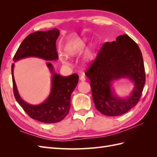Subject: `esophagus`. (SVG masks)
Segmentation results:
<instances>
[{
    "label": "esophagus",
    "instance_id": "34e87169",
    "mask_svg": "<svg viewBox=\"0 0 157 157\" xmlns=\"http://www.w3.org/2000/svg\"><path fill=\"white\" fill-rule=\"evenodd\" d=\"M80 81H81V82H84L85 80H86V78L84 77V76L81 75V76H80Z\"/></svg>",
    "mask_w": 157,
    "mask_h": 157
}]
</instances>
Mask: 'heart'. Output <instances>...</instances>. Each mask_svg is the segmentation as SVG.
<instances>
[{
    "label": "heart",
    "mask_w": 157,
    "mask_h": 157,
    "mask_svg": "<svg viewBox=\"0 0 157 157\" xmlns=\"http://www.w3.org/2000/svg\"><path fill=\"white\" fill-rule=\"evenodd\" d=\"M86 42L87 40L84 39V38H76V39L69 41L65 47V52L66 55L69 57H75L78 55L84 49L86 44ZM92 54L93 52L92 49L88 50L86 54V58H90L92 56ZM59 59L62 64L66 65H71L67 58L65 56L62 54L59 55Z\"/></svg>",
    "instance_id": "b5f03b06"
}]
</instances>
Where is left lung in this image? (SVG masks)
<instances>
[{"mask_svg":"<svg viewBox=\"0 0 157 157\" xmlns=\"http://www.w3.org/2000/svg\"><path fill=\"white\" fill-rule=\"evenodd\" d=\"M85 75L90 80L95 106L101 113L111 117L123 115L134 107L145 82L141 50L127 35L105 42ZM122 78L128 79L134 85L129 96L124 98L118 96L112 86L113 82Z\"/></svg>","mask_w":157,"mask_h":157,"instance_id":"1","label":"left lung"}]
</instances>
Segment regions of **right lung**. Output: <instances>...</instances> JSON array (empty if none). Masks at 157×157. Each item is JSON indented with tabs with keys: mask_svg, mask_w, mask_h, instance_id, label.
Masks as SVG:
<instances>
[{
	"mask_svg": "<svg viewBox=\"0 0 157 157\" xmlns=\"http://www.w3.org/2000/svg\"><path fill=\"white\" fill-rule=\"evenodd\" d=\"M59 35V31L56 28L31 33L23 40L13 59L14 62L31 57L48 61L46 66L52 74L51 90L48 96L42 103L31 105L21 98L13 76L15 65H12L13 94L16 101L33 119L44 123L59 122L67 115L71 107V94L78 82L77 74L64 77L55 73L54 66L50 62L58 59L56 43Z\"/></svg>",
	"mask_w": 157,
	"mask_h": 157,
	"instance_id": "right-lung-1",
	"label": "right lung"
}]
</instances>
